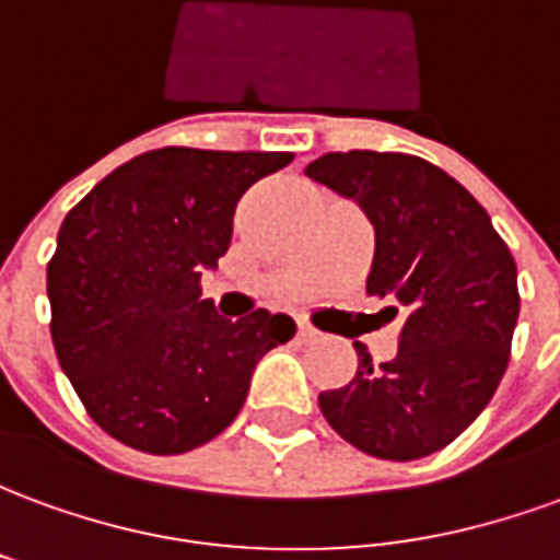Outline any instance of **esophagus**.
Here are the masks:
<instances>
[{
    "mask_svg": "<svg viewBox=\"0 0 560 560\" xmlns=\"http://www.w3.org/2000/svg\"><path fill=\"white\" fill-rule=\"evenodd\" d=\"M296 339L300 341L317 339V329L312 327V324H305V320H296Z\"/></svg>",
    "mask_w": 560,
    "mask_h": 560,
    "instance_id": "obj_1",
    "label": "esophagus"
}]
</instances>
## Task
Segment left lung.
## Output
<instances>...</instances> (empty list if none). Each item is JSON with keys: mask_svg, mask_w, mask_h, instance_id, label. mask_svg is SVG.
<instances>
[{"mask_svg": "<svg viewBox=\"0 0 560 560\" xmlns=\"http://www.w3.org/2000/svg\"><path fill=\"white\" fill-rule=\"evenodd\" d=\"M305 176L353 197L375 224L369 296L401 315L399 353L375 365L357 341L351 384L317 396L336 432L369 456H432L489 405L518 317L516 260L489 212L432 161L405 152H327Z\"/></svg>", "mask_w": 560, "mask_h": 560, "instance_id": "left-lung-1", "label": "left lung"}]
</instances>
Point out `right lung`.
<instances>
[{
    "label": "right lung",
    "mask_w": 560,
    "mask_h": 560,
    "mask_svg": "<svg viewBox=\"0 0 560 560\" xmlns=\"http://www.w3.org/2000/svg\"><path fill=\"white\" fill-rule=\"evenodd\" d=\"M293 152L164 147L107 173L71 209L47 264L50 336L83 408L152 456L207 444L243 408L288 315L228 320L200 276L228 252L236 200Z\"/></svg>",
    "instance_id": "obj_1"
}]
</instances>
